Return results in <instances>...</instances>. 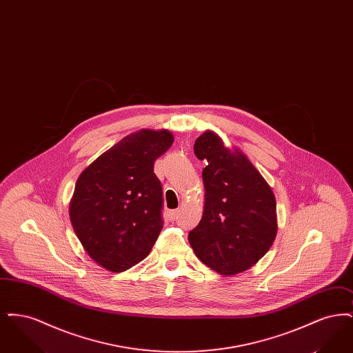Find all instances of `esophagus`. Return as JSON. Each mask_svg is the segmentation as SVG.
Listing matches in <instances>:
<instances>
[{"instance_id": "1", "label": "esophagus", "mask_w": 353, "mask_h": 353, "mask_svg": "<svg viewBox=\"0 0 353 353\" xmlns=\"http://www.w3.org/2000/svg\"><path fill=\"white\" fill-rule=\"evenodd\" d=\"M179 209H174V210H169L168 212V219H174L177 216H179Z\"/></svg>"}]
</instances>
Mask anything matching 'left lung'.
Returning a JSON list of instances; mask_svg holds the SVG:
<instances>
[{"label": "left lung", "instance_id": "8db88e82", "mask_svg": "<svg viewBox=\"0 0 353 353\" xmlns=\"http://www.w3.org/2000/svg\"><path fill=\"white\" fill-rule=\"evenodd\" d=\"M194 153L208 165L202 170L205 209L189 232V243L201 262L222 275L250 269L276 235L274 193L249 159L225 148L213 131L197 137Z\"/></svg>", "mask_w": 353, "mask_h": 353}]
</instances>
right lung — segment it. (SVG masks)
I'll list each match as a JSON object with an SVG mask.
<instances>
[{"instance_id":"1","label":"right lung","mask_w":353,"mask_h":353,"mask_svg":"<svg viewBox=\"0 0 353 353\" xmlns=\"http://www.w3.org/2000/svg\"><path fill=\"white\" fill-rule=\"evenodd\" d=\"M173 134L141 130L104 152L79 176L70 203L74 232L101 268L121 272L143 261L160 234L163 186L153 172Z\"/></svg>"}]
</instances>
